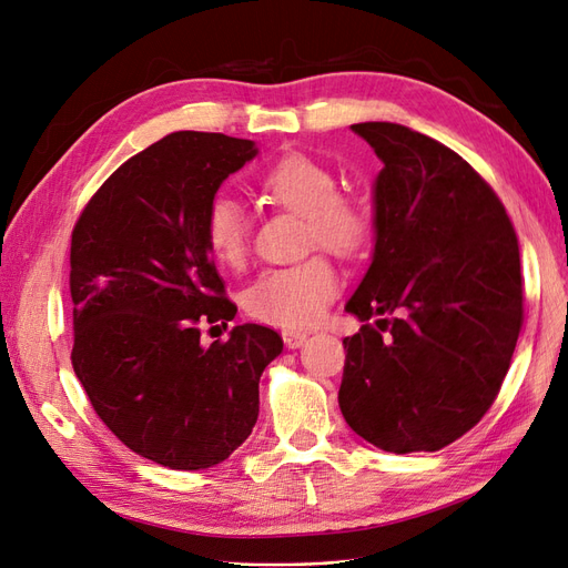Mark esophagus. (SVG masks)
I'll use <instances>...</instances> for the list:
<instances>
[{
	"mask_svg": "<svg viewBox=\"0 0 568 568\" xmlns=\"http://www.w3.org/2000/svg\"><path fill=\"white\" fill-rule=\"evenodd\" d=\"M282 338L288 348H298L303 346V343L307 341V334L305 332H296V329H284L282 332Z\"/></svg>",
	"mask_w": 568,
	"mask_h": 568,
	"instance_id": "obj_1",
	"label": "esophagus"
}]
</instances>
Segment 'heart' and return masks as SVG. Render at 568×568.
<instances>
[{"instance_id": "1", "label": "heart", "mask_w": 568, "mask_h": 568, "mask_svg": "<svg viewBox=\"0 0 568 568\" xmlns=\"http://www.w3.org/2000/svg\"><path fill=\"white\" fill-rule=\"evenodd\" d=\"M257 186L274 203L305 215L307 246L351 255L369 242V213L357 201L341 196L334 170L311 156L286 153L257 178ZM203 234L222 265L239 267L246 261L251 222L234 199L215 196L209 203ZM338 286L336 267L324 255H311L294 265L265 270L246 291V311L255 320L286 329L311 326L336 298Z\"/></svg>"}]
</instances>
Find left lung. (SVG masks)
I'll return each instance as SVG.
<instances>
[{
  "instance_id": "1",
  "label": "left lung",
  "mask_w": 568,
  "mask_h": 568,
  "mask_svg": "<svg viewBox=\"0 0 568 568\" xmlns=\"http://www.w3.org/2000/svg\"><path fill=\"white\" fill-rule=\"evenodd\" d=\"M351 130L374 149V261L346 311L343 419L386 453H434L495 403L524 324L519 242L459 153L395 123Z\"/></svg>"
}]
</instances>
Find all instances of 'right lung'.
Returning a JSON list of instances; mask_svg holds the SVG:
<instances>
[{"label": "right lung", "instance_id": "1", "mask_svg": "<svg viewBox=\"0 0 568 568\" xmlns=\"http://www.w3.org/2000/svg\"><path fill=\"white\" fill-rule=\"evenodd\" d=\"M253 156L251 140L168 134L97 189L71 234L73 369L111 434L168 469H209L248 438L257 382L284 348L261 324L201 341V324L236 315L205 209Z\"/></svg>", "mask_w": 568, "mask_h": 568}]
</instances>
